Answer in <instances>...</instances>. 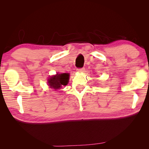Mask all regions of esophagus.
<instances>
[{
	"instance_id": "obj_1",
	"label": "esophagus",
	"mask_w": 149,
	"mask_h": 149,
	"mask_svg": "<svg viewBox=\"0 0 149 149\" xmlns=\"http://www.w3.org/2000/svg\"><path fill=\"white\" fill-rule=\"evenodd\" d=\"M76 70H77L78 73H83V72L85 70H84V68H78Z\"/></svg>"
}]
</instances>
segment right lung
<instances>
[{
    "label": "right lung",
    "mask_w": 149,
    "mask_h": 149,
    "mask_svg": "<svg viewBox=\"0 0 149 149\" xmlns=\"http://www.w3.org/2000/svg\"><path fill=\"white\" fill-rule=\"evenodd\" d=\"M69 73H60L51 76L48 79V86L50 88L54 89H58L62 88L63 86L67 85L69 81Z\"/></svg>",
    "instance_id": "obj_1"
}]
</instances>
